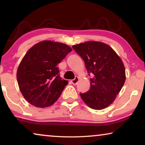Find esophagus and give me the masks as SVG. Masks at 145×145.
Instances as JSON below:
<instances>
[{
  "mask_svg": "<svg viewBox=\"0 0 145 145\" xmlns=\"http://www.w3.org/2000/svg\"><path fill=\"white\" fill-rule=\"evenodd\" d=\"M78 82V76H76L74 79H73V80H71V82H72V84L73 85H76Z\"/></svg>",
  "mask_w": 145,
  "mask_h": 145,
  "instance_id": "1",
  "label": "esophagus"
}]
</instances>
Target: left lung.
I'll list each match as a JSON object with an SVG mask.
<instances>
[{
  "label": "left lung",
  "mask_w": 145,
  "mask_h": 145,
  "mask_svg": "<svg viewBox=\"0 0 145 145\" xmlns=\"http://www.w3.org/2000/svg\"><path fill=\"white\" fill-rule=\"evenodd\" d=\"M72 48L84 60L90 88L80 93L85 104L94 110H102L114 102L125 81V70L121 59L108 45L86 41Z\"/></svg>",
  "instance_id": "obj_1"
}]
</instances>
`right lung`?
<instances>
[{
	"instance_id": "obj_1",
	"label": "right lung",
	"mask_w": 145,
	"mask_h": 145,
	"mask_svg": "<svg viewBox=\"0 0 145 145\" xmlns=\"http://www.w3.org/2000/svg\"><path fill=\"white\" fill-rule=\"evenodd\" d=\"M72 51L64 43L41 41L29 49L17 71V81L24 98L37 108L58 100L68 81L62 80L57 65Z\"/></svg>"
}]
</instances>
